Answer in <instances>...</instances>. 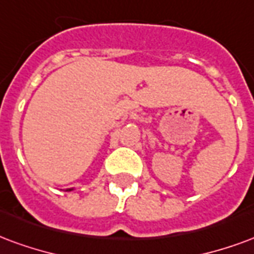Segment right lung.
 I'll return each instance as SVG.
<instances>
[{
    "label": "right lung",
    "instance_id": "1",
    "mask_svg": "<svg viewBox=\"0 0 254 254\" xmlns=\"http://www.w3.org/2000/svg\"><path fill=\"white\" fill-rule=\"evenodd\" d=\"M72 190H74V189H67L65 191H72Z\"/></svg>",
    "mask_w": 254,
    "mask_h": 254
}]
</instances>
